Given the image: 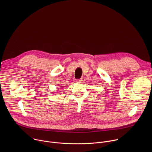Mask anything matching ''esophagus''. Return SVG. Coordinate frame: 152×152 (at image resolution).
Wrapping results in <instances>:
<instances>
[{"label": "esophagus", "mask_w": 152, "mask_h": 152, "mask_svg": "<svg viewBox=\"0 0 152 152\" xmlns=\"http://www.w3.org/2000/svg\"><path fill=\"white\" fill-rule=\"evenodd\" d=\"M82 79H82V78H81V79H76V82L77 83H81V82H82V80H83Z\"/></svg>", "instance_id": "obj_1"}]
</instances>
